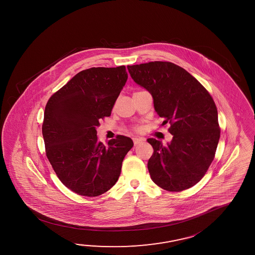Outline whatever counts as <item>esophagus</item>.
<instances>
[{
	"instance_id": "obj_1",
	"label": "esophagus",
	"mask_w": 255,
	"mask_h": 255,
	"mask_svg": "<svg viewBox=\"0 0 255 255\" xmlns=\"http://www.w3.org/2000/svg\"><path fill=\"white\" fill-rule=\"evenodd\" d=\"M145 139H142V138H133V142H134L135 145L139 144V143H141V142H143Z\"/></svg>"
}]
</instances>
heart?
Listing matches in <instances>:
<instances>
[{
	"label": "heart",
	"mask_w": 255,
	"mask_h": 255,
	"mask_svg": "<svg viewBox=\"0 0 255 255\" xmlns=\"http://www.w3.org/2000/svg\"><path fill=\"white\" fill-rule=\"evenodd\" d=\"M134 130H136V131H139V130H140V127H139V126H135Z\"/></svg>",
	"instance_id": "b5f03b06"
}]
</instances>
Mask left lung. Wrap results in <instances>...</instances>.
I'll use <instances>...</instances> for the list:
<instances>
[{"label":"left lung","instance_id":"left-lung-1","mask_svg":"<svg viewBox=\"0 0 255 255\" xmlns=\"http://www.w3.org/2000/svg\"><path fill=\"white\" fill-rule=\"evenodd\" d=\"M130 77L153 97L162 125L169 124L168 146L147 139L153 148L148 161L150 178L159 188L180 192L201 180L215 158L220 138L216 104L207 89L182 67L167 61L127 67Z\"/></svg>","mask_w":255,"mask_h":255}]
</instances>
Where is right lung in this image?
<instances>
[{
  "label": "right lung",
  "instance_id": "1",
  "mask_svg": "<svg viewBox=\"0 0 255 255\" xmlns=\"http://www.w3.org/2000/svg\"><path fill=\"white\" fill-rule=\"evenodd\" d=\"M126 67H91L77 73L45 107L46 155L59 180L73 192L97 197L118 180L132 139L117 135L107 145L96 136L127 81Z\"/></svg>",
  "mask_w": 255,
  "mask_h": 255
}]
</instances>
